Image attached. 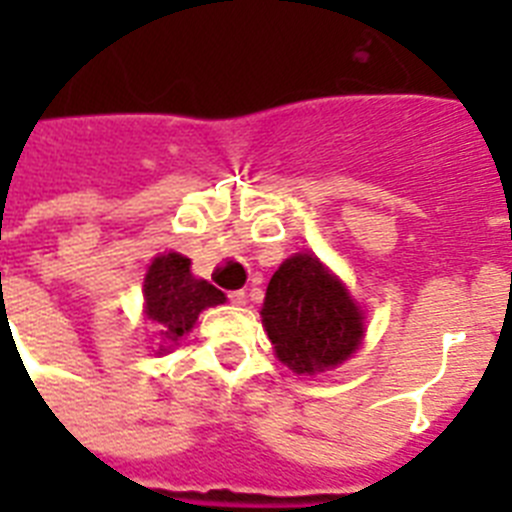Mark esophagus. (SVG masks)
Instances as JSON below:
<instances>
[{"label":"esophagus","instance_id":"obj_1","mask_svg":"<svg viewBox=\"0 0 512 512\" xmlns=\"http://www.w3.org/2000/svg\"><path fill=\"white\" fill-rule=\"evenodd\" d=\"M228 300H230V305H246L248 295L243 292V289H235V292H228Z\"/></svg>","mask_w":512,"mask_h":512}]
</instances>
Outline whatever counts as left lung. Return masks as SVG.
<instances>
[{"label":"left lung","instance_id":"1","mask_svg":"<svg viewBox=\"0 0 512 512\" xmlns=\"http://www.w3.org/2000/svg\"><path fill=\"white\" fill-rule=\"evenodd\" d=\"M261 318L279 361L297 374L343 364L364 336L361 310L312 253H297L274 271Z\"/></svg>","mask_w":512,"mask_h":512}]
</instances>
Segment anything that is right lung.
Returning a JSON list of instances; mask_svg holds the SVG:
<instances>
[{"label":"right lung","instance_id":"1","mask_svg":"<svg viewBox=\"0 0 512 512\" xmlns=\"http://www.w3.org/2000/svg\"><path fill=\"white\" fill-rule=\"evenodd\" d=\"M189 264L192 261L182 253H164L148 266L146 284H143L146 318L161 328L164 343H176L184 333H189L205 307L225 302L220 289L205 279L192 277ZM166 348L169 346L158 348V354Z\"/></svg>","mask_w":512,"mask_h":512}]
</instances>
